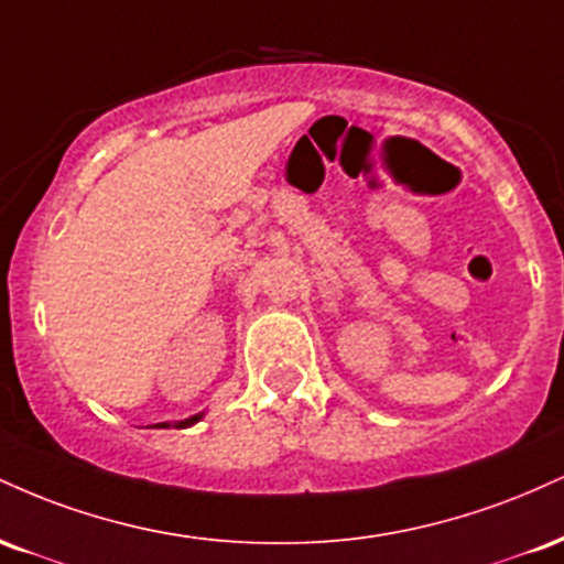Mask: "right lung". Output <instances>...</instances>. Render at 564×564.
I'll list each match as a JSON object with an SVG mask.
<instances>
[{
    "label": "right lung",
    "instance_id": "right-lung-1",
    "mask_svg": "<svg viewBox=\"0 0 564 564\" xmlns=\"http://www.w3.org/2000/svg\"><path fill=\"white\" fill-rule=\"evenodd\" d=\"M198 419H200V413H198V416H191V419H185V422H177V424H174V426H177V430H180V426H191V424H196ZM161 426H170V424H161Z\"/></svg>",
    "mask_w": 564,
    "mask_h": 564
}]
</instances>
